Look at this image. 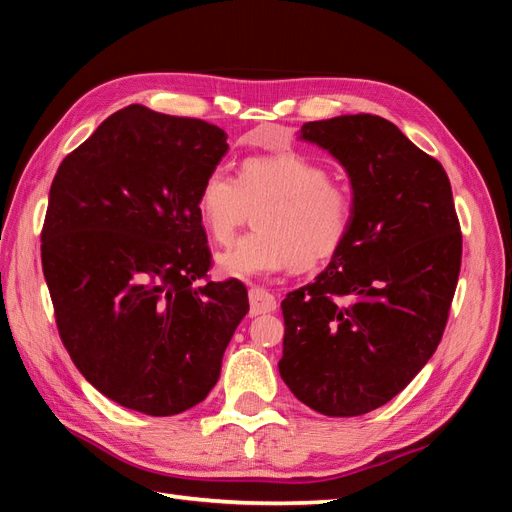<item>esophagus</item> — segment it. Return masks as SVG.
I'll return each instance as SVG.
<instances>
[{"label":"esophagus","mask_w":512,"mask_h":512,"mask_svg":"<svg viewBox=\"0 0 512 512\" xmlns=\"http://www.w3.org/2000/svg\"><path fill=\"white\" fill-rule=\"evenodd\" d=\"M275 307H277V301L269 290L258 288V286L250 288V316L275 312Z\"/></svg>","instance_id":"34e87169"}]
</instances>
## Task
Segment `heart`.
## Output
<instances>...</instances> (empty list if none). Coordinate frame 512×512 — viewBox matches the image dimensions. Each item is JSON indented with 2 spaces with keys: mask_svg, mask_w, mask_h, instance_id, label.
Masks as SVG:
<instances>
[{
  "mask_svg": "<svg viewBox=\"0 0 512 512\" xmlns=\"http://www.w3.org/2000/svg\"><path fill=\"white\" fill-rule=\"evenodd\" d=\"M196 209L213 241L222 245L256 209V230L215 260L222 275L237 280L294 265L318 267L342 250L354 222L350 192L329 181L327 168L299 153L247 158L237 179L213 168L200 183Z\"/></svg>",
  "mask_w": 512,
  "mask_h": 512,
  "instance_id": "heart-1",
  "label": "heart"
}]
</instances>
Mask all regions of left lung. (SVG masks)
<instances>
[{"mask_svg": "<svg viewBox=\"0 0 512 512\" xmlns=\"http://www.w3.org/2000/svg\"><path fill=\"white\" fill-rule=\"evenodd\" d=\"M352 185V230L312 284L282 301L280 376L327 416H361L436 352L461 267L453 190L438 160L378 115L307 121Z\"/></svg>", "mask_w": 512, "mask_h": 512, "instance_id": "obj_1", "label": "left lung"}]
</instances>
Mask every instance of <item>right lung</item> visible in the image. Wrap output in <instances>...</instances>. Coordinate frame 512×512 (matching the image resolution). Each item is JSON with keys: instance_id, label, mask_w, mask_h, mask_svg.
Listing matches in <instances>:
<instances>
[{"instance_id": "obj_1", "label": "right lung", "mask_w": 512, "mask_h": 512, "mask_svg": "<svg viewBox=\"0 0 512 512\" xmlns=\"http://www.w3.org/2000/svg\"><path fill=\"white\" fill-rule=\"evenodd\" d=\"M226 138L203 119L130 104L57 168L42 271L59 337L85 380L123 408L173 416L200 404L250 309L239 280H207L196 209Z\"/></svg>"}]
</instances>
